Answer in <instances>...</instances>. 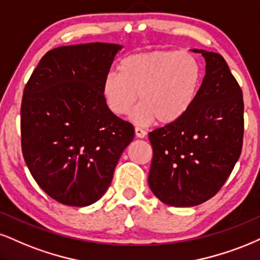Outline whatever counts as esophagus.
<instances>
[{"label": "esophagus", "mask_w": 260, "mask_h": 260, "mask_svg": "<svg viewBox=\"0 0 260 260\" xmlns=\"http://www.w3.org/2000/svg\"><path fill=\"white\" fill-rule=\"evenodd\" d=\"M135 135H136V137H140V139H143V137L147 136V131H146L145 129H142V127L136 126V127H135Z\"/></svg>", "instance_id": "obj_1"}]
</instances>
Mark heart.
<instances>
[{"label":"heart","instance_id":"heart-1","mask_svg":"<svg viewBox=\"0 0 260 260\" xmlns=\"http://www.w3.org/2000/svg\"><path fill=\"white\" fill-rule=\"evenodd\" d=\"M117 72L102 83V96L112 113L125 115L139 101L130 118L147 125L158 119L169 125L184 117L197 101L203 69L193 54L179 50H152L124 57Z\"/></svg>","mask_w":260,"mask_h":260}]
</instances>
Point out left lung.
Instances as JSON below:
<instances>
[{
	"label": "left lung",
	"instance_id": "1",
	"mask_svg": "<svg viewBox=\"0 0 260 260\" xmlns=\"http://www.w3.org/2000/svg\"><path fill=\"white\" fill-rule=\"evenodd\" d=\"M206 73L190 111L174 124L149 133L153 148L148 184L161 203L197 206L223 187L240 158L243 99L222 55L193 49Z\"/></svg>",
	"mask_w": 260,
	"mask_h": 260
}]
</instances>
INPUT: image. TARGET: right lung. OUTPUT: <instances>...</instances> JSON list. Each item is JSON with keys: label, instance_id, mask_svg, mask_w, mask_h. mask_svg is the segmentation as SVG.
Here are the masks:
<instances>
[{"label": "right lung", "instance_id": "right-lung-1", "mask_svg": "<svg viewBox=\"0 0 260 260\" xmlns=\"http://www.w3.org/2000/svg\"><path fill=\"white\" fill-rule=\"evenodd\" d=\"M119 44L59 47L41 59L26 83L20 110L21 150L32 177L57 203L98 201L135 135L102 96Z\"/></svg>", "mask_w": 260, "mask_h": 260}]
</instances>
